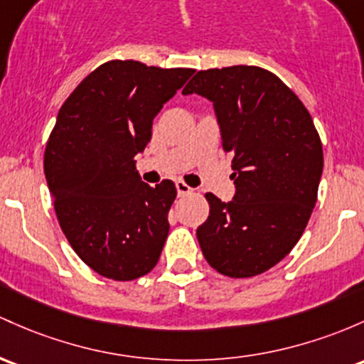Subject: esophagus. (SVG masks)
I'll return each instance as SVG.
<instances>
[{
  "mask_svg": "<svg viewBox=\"0 0 364 364\" xmlns=\"http://www.w3.org/2000/svg\"><path fill=\"white\" fill-rule=\"evenodd\" d=\"M176 190H178L179 197H183V195L191 193V188H190L188 185H186L185 181H176Z\"/></svg>",
  "mask_w": 364,
  "mask_h": 364,
  "instance_id": "obj_1",
  "label": "esophagus"
}]
</instances>
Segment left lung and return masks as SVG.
<instances>
[{"label": "left lung", "mask_w": 364, "mask_h": 364, "mask_svg": "<svg viewBox=\"0 0 364 364\" xmlns=\"http://www.w3.org/2000/svg\"><path fill=\"white\" fill-rule=\"evenodd\" d=\"M193 93L213 102L235 171L233 200L205 195L209 218L197 228L202 254L226 277H255L304 233L323 173L321 139L297 95L261 67L200 70L183 90Z\"/></svg>", "instance_id": "left-lung-1"}]
</instances>
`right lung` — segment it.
<instances>
[{"label": "right lung", "instance_id": "right-lung-1", "mask_svg": "<svg viewBox=\"0 0 364 364\" xmlns=\"http://www.w3.org/2000/svg\"><path fill=\"white\" fill-rule=\"evenodd\" d=\"M193 72L112 60L58 112L45 151L48 188L72 249L102 277L136 279L161 257L176 186L143 183L134 157L151 139L155 115Z\"/></svg>", "mask_w": 364, "mask_h": 364}]
</instances>
